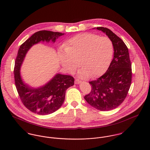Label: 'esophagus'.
<instances>
[{
    "label": "esophagus",
    "instance_id": "esophagus-1",
    "mask_svg": "<svg viewBox=\"0 0 150 150\" xmlns=\"http://www.w3.org/2000/svg\"><path fill=\"white\" fill-rule=\"evenodd\" d=\"M75 84H79L80 83H81V81H80L79 80H77V79H76V80H75Z\"/></svg>",
    "mask_w": 150,
    "mask_h": 150
}]
</instances>
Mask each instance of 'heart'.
Returning <instances> with one entry per match:
<instances>
[{
	"instance_id": "1",
	"label": "heart",
	"mask_w": 150,
	"mask_h": 150,
	"mask_svg": "<svg viewBox=\"0 0 150 150\" xmlns=\"http://www.w3.org/2000/svg\"><path fill=\"white\" fill-rule=\"evenodd\" d=\"M59 53V59L64 70L73 73L80 64L79 71L82 79L95 78L102 75L108 67L113 54V45L107 37L84 33L69 39Z\"/></svg>"
}]
</instances>
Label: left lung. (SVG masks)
Listing matches in <instances>:
<instances>
[{"label": "left lung", "instance_id": "1", "mask_svg": "<svg viewBox=\"0 0 150 150\" xmlns=\"http://www.w3.org/2000/svg\"><path fill=\"white\" fill-rule=\"evenodd\" d=\"M93 29L103 32L111 40L114 57L107 71L89 82L92 89L84 99L98 110L109 111L119 106L127 97L132 81V64L128 47L119 37L106 28Z\"/></svg>", "mask_w": 150, "mask_h": 150}]
</instances>
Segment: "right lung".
I'll list each match as a JSON object with an SVG mask.
<instances>
[{
	"mask_svg": "<svg viewBox=\"0 0 150 150\" xmlns=\"http://www.w3.org/2000/svg\"><path fill=\"white\" fill-rule=\"evenodd\" d=\"M64 33L48 30L36 32L20 46L14 70L15 84L24 106L32 112L47 115L58 110L64 102L66 91L74 85V79L69 75L57 73L44 85L32 87L25 83L21 74V67L26 55L30 48L40 42L54 43Z\"/></svg>",
	"mask_w": 150,
	"mask_h": 150,
	"instance_id": "obj_1",
	"label": "right lung"
}]
</instances>
